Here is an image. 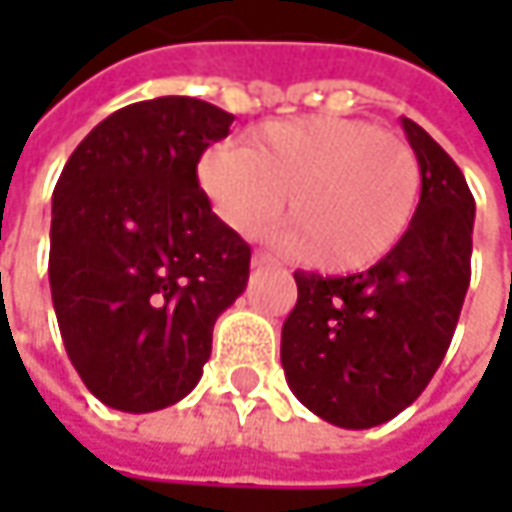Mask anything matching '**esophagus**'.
<instances>
[{
	"mask_svg": "<svg viewBox=\"0 0 512 512\" xmlns=\"http://www.w3.org/2000/svg\"><path fill=\"white\" fill-rule=\"evenodd\" d=\"M250 265L256 267V270H262V267H276V259H273L270 253H253Z\"/></svg>",
	"mask_w": 512,
	"mask_h": 512,
	"instance_id": "obj_1",
	"label": "esophagus"
}]
</instances>
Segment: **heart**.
I'll return each mask as SVG.
<instances>
[{"instance_id":"1","label":"heart","mask_w":512,"mask_h":512,"mask_svg":"<svg viewBox=\"0 0 512 512\" xmlns=\"http://www.w3.org/2000/svg\"><path fill=\"white\" fill-rule=\"evenodd\" d=\"M196 179L213 213L247 239L276 222L287 196L282 245L325 273L382 262L422 202V165L402 136L330 113L270 122L245 148L213 145Z\"/></svg>"}]
</instances>
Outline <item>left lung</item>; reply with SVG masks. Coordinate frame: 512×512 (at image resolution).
Returning <instances> with one entry per match:
<instances>
[{
    "label": "left lung",
    "mask_w": 512,
    "mask_h": 512,
    "mask_svg": "<svg viewBox=\"0 0 512 512\" xmlns=\"http://www.w3.org/2000/svg\"><path fill=\"white\" fill-rule=\"evenodd\" d=\"M422 165V202L404 239L353 276L296 270V307L282 327L290 390L319 419L367 430L422 396L439 370L470 285L476 202L459 165L402 119Z\"/></svg>",
    "instance_id": "obj_1"
}]
</instances>
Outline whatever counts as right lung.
Here are the masks:
<instances>
[{
    "label": "right lung",
    "mask_w": 512,
    "mask_h": 512,
    "mask_svg": "<svg viewBox=\"0 0 512 512\" xmlns=\"http://www.w3.org/2000/svg\"><path fill=\"white\" fill-rule=\"evenodd\" d=\"M233 113L159 96L110 113L70 153L50 210V296L70 364L122 413L202 379L213 325L247 287L250 247L210 210L196 165Z\"/></svg>",
    "instance_id": "obj_1"
}]
</instances>
